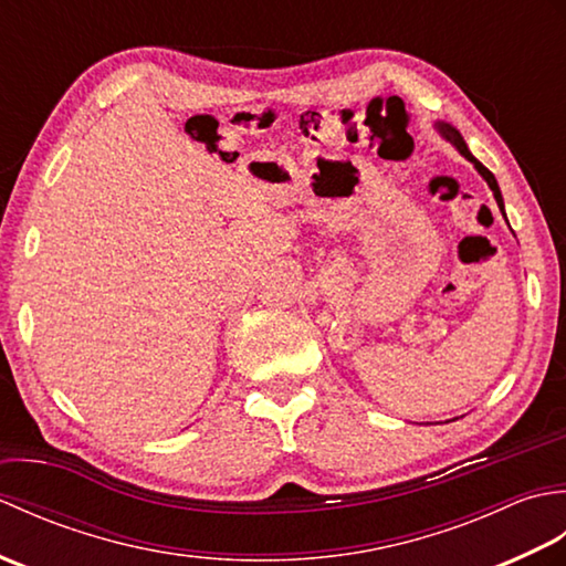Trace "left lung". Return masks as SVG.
<instances>
[{
	"instance_id": "1",
	"label": "left lung",
	"mask_w": 566,
	"mask_h": 566,
	"mask_svg": "<svg viewBox=\"0 0 566 566\" xmlns=\"http://www.w3.org/2000/svg\"><path fill=\"white\" fill-rule=\"evenodd\" d=\"M438 130H440V134H442V138H448L450 143H452V146L457 148V150H460V155H464V158L469 160V163H472L474 167H476V172L479 175H482L484 179H486V185H489V189L491 191H494V199H496V203H499V209L503 211V197H501V189H499V182H496V177L494 175H491L489 170H486V167L482 165V163H479L476 158H474V155L472 153H469V148H467V143H464V138L460 136V130H457L454 126H450V124H442V122H438ZM503 216H506V213H503Z\"/></svg>"
}]
</instances>
